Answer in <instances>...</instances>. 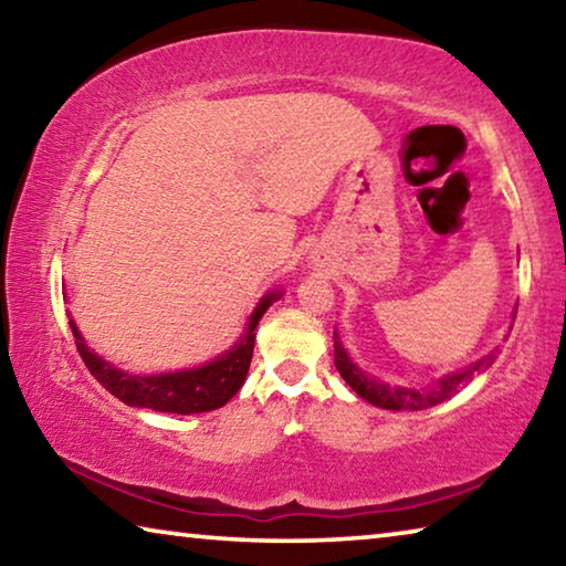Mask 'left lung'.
<instances>
[{
	"mask_svg": "<svg viewBox=\"0 0 566 566\" xmlns=\"http://www.w3.org/2000/svg\"><path fill=\"white\" fill-rule=\"evenodd\" d=\"M494 361V354H486L479 361H474L472 367H467L462 371H454V375H447L444 379L437 381V387L432 391H415V389H389L387 385H379L371 377L364 375V371L357 367L349 359V354L344 352L342 344L337 342L334 344V364H337L339 375L344 377V381L357 391L361 399H367L369 405L381 407V409H409V411H417V409H427V407H434L439 401L449 399L452 395H457L459 387H464L469 379L479 371H484L486 367H492Z\"/></svg>",
	"mask_w": 566,
	"mask_h": 566,
	"instance_id": "left-lung-1",
	"label": "left lung"
}]
</instances>
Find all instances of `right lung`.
<instances>
[{
  "label": "right lung",
  "instance_id": "right-lung-1",
  "mask_svg": "<svg viewBox=\"0 0 566 566\" xmlns=\"http://www.w3.org/2000/svg\"><path fill=\"white\" fill-rule=\"evenodd\" d=\"M276 296H280V292H272L256 304L254 314L249 317L244 337L227 354H222V357L205 364V367L171 371V375L139 377L129 375V371H122L114 367V364L97 357V354L84 344L82 334L72 319L70 327L74 334L76 352H80L82 361L87 364L94 379H97L104 389L112 391L114 397L122 399L124 405L155 411H171V415H197V411H212L224 407L227 401L237 395L239 387L244 385L249 361H252L254 352V327L266 312V306H270Z\"/></svg>",
  "mask_w": 566,
  "mask_h": 566
}]
</instances>
